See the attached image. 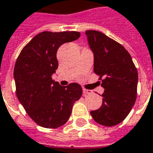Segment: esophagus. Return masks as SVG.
<instances>
[{
  "label": "esophagus",
  "mask_w": 153,
  "mask_h": 153,
  "mask_svg": "<svg viewBox=\"0 0 153 153\" xmlns=\"http://www.w3.org/2000/svg\"><path fill=\"white\" fill-rule=\"evenodd\" d=\"M83 93H84V95H88V94L93 93V91H91V90H88V89H86V88H84V89H83Z\"/></svg>",
  "instance_id": "esophagus-1"
}]
</instances>
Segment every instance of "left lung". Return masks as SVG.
Wrapping results in <instances>:
<instances>
[{"instance_id": "8db88e82", "label": "left lung", "mask_w": 153, "mask_h": 153, "mask_svg": "<svg viewBox=\"0 0 153 153\" xmlns=\"http://www.w3.org/2000/svg\"><path fill=\"white\" fill-rule=\"evenodd\" d=\"M94 54V73L105 88L102 105L91 111L97 123L114 126L126 118L137 99L138 73L131 56L120 43L95 30L85 32Z\"/></svg>"}]
</instances>
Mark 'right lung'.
<instances>
[{
	"label": "right lung",
	"instance_id": "1",
	"mask_svg": "<svg viewBox=\"0 0 153 153\" xmlns=\"http://www.w3.org/2000/svg\"><path fill=\"white\" fill-rule=\"evenodd\" d=\"M80 36L76 31L42 32L24 47L16 59L13 71L16 97L30 118L41 127L56 128L65 125L74 103L81 97L79 84L60 86L52 78L58 68L59 47Z\"/></svg>",
	"mask_w": 153,
	"mask_h": 153
}]
</instances>
